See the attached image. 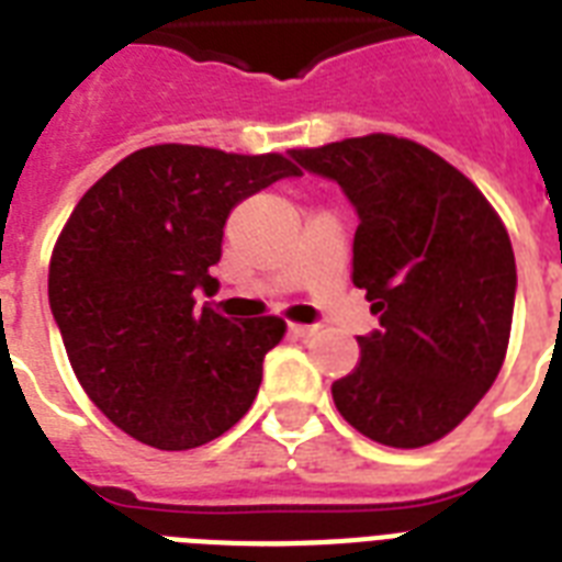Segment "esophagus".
Wrapping results in <instances>:
<instances>
[{"mask_svg":"<svg viewBox=\"0 0 562 562\" xmlns=\"http://www.w3.org/2000/svg\"><path fill=\"white\" fill-rule=\"evenodd\" d=\"M289 333L294 338H312L317 333V326H308V324H289Z\"/></svg>","mask_w":562,"mask_h":562,"instance_id":"esophagus-1","label":"esophagus"}]
</instances>
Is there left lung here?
Returning a JSON list of instances; mask_svg holds the SVG:
<instances>
[{
    "label": "left lung",
    "instance_id": "left-lung-1",
    "mask_svg": "<svg viewBox=\"0 0 562 562\" xmlns=\"http://www.w3.org/2000/svg\"><path fill=\"white\" fill-rule=\"evenodd\" d=\"M291 157L359 212L352 285L379 329L333 382L335 408L393 449L446 437L496 382L514 321L516 259L479 187L426 145L370 134Z\"/></svg>",
    "mask_w": 562,
    "mask_h": 562
}]
</instances>
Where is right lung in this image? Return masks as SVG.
Returning a JSON list of instances; mask_svg holds the SVG:
<instances>
[{
	"instance_id": "obj_1",
	"label": "right lung",
	"mask_w": 562,
	"mask_h": 562,
	"mask_svg": "<svg viewBox=\"0 0 562 562\" xmlns=\"http://www.w3.org/2000/svg\"><path fill=\"white\" fill-rule=\"evenodd\" d=\"M300 171L282 154L151 145L87 189L48 262V306L95 408L125 435L180 452L245 417L280 317L229 321L194 291L218 280L229 210Z\"/></svg>"
}]
</instances>
